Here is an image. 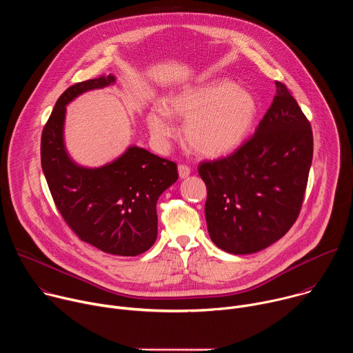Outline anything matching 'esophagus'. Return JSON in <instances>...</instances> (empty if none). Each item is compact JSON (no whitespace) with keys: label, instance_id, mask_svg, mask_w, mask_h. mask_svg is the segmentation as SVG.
Listing matches in <instances>:
<instances>
[{"label":"esophagus","instance_id":"1","mask_svg":"<svg viewBox=\"0 0 353 353\" xmlns=\"http://www.w3.org/2000/svg\"><path fill=\"white\" fill-rule=\"evenodd\" d=\"M190 173H191V170H190V168H188L187 165H179V176H180L181 179L188 177Z\"/></svg>","mask_w":353,"mask_h":353}]
</instances>
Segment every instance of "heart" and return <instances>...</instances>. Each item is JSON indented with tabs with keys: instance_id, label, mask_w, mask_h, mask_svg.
<instances>
[{
	"instance_id": "1",
	"label": "heart",
	"mask_w": 353,
	"mask_h": 353,
	"mask_svg": "<svg viewBox=\"0 0 353 353\" xmlns=\"http://www.w3.org/2000/svg\"><path fill=\"white\" fill-rule=\"evenodd\" d=\"M172 117L184 120V139L201 157L218 158L234 150L247 137L257 114L256 99L229 79L187 88L148 114L149 131L165 146L174 135Z\"/></svg>"
}]
</instances>
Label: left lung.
<instances>
[{"instance_id": "8db88e82", "label": "left lung", "mask_w": 353, "mask_h": 353, "mask_svg": "<svg viewBox=\"0 0 353 353\" xmlns=\"http://www.w3.org/2000/svg\"><path fill=\"white\" fill-rule=\"evenodd\" d=\"M275 86L256 132L233 154L198 166L211 240L230 254L256 253L279 240L303 205L313 131L288 88Z\"/></svg>"}]
</instances>
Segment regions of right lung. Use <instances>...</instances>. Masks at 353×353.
<instances>
[{
	"instance_id": "right-lung-1",
	"label": "right lung",
	"mask_w": 353,
	"mask_h": 353,
	"mask_svg": "<svg viewBox=\"0 0 353 353\" xmlns=\"http://www.w3.org/2000/svg\"><path fill=\"white\" fill-rule=\"evenodd\" d=\"M116 79L100 75L70 86L56 102L40 142V159L54 204L85 243L114 256H138L158 234L157 203L177 179V165L131 146L114 162L97 169L75 165L64 148L65 106L78 94Z\"/></svg>"
}]
</instances>
